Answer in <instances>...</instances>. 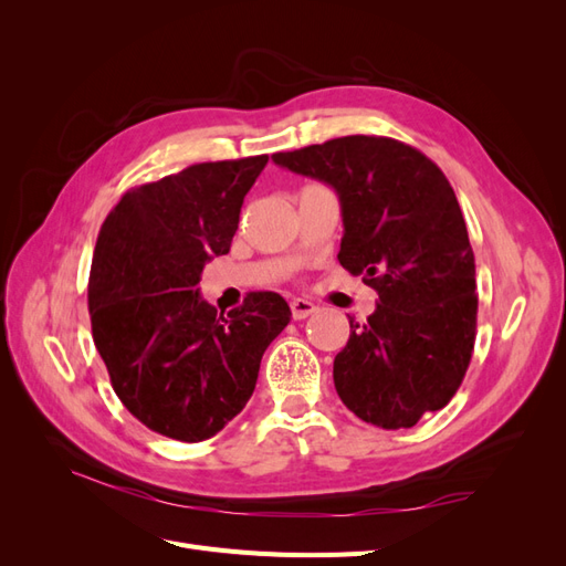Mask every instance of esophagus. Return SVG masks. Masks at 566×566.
I'll use <instances>...</instances> for the list:
<instances>
[{"instance_id": "34e87169", "label": "esophagus", "mask_w": 566, "mask_h": 566, "mask_svg": "<svg viewBox=\"0 0 566 566\" xmlns=\"http://www.w3.org/2000/svg\"><path fill=\"white\" fill-rule=\"evenodd\" d=\"M290 310H293V318L295 321H302V318H306V316H312L314 312H316V304L314 302H310V300H293L290 302Z\"/></svg>"}]
</instances>
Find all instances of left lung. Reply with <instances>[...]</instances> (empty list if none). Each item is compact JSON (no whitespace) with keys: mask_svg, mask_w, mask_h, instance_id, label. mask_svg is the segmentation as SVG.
Wrapping results in <instances>:
<instances>
[{"mask_svg":"<svg viewBox=\"0 0 566 566\" xmlns=\"http://www.w3.org/2000/svg\"><path fill=\"white\" fill-rule=\"evenodd\" d=\"M273 163L335 188L337 260L378 293L335 356L342 403L382 430L413 427L453 399L476 335L474 252L449 179L418 148L366 134L273 153Z\"/></svg>","mask_w":566,"mask_h":566,"instance_id":"8db88e82","label":"left lung"}]
</instances>
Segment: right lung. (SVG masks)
Here are the masks:
<instances>
[{"label": "right lung", "instance_id": "right-lung-1", "mask_svg": "<svg viewBox=\"0 0 566 566\" xmlns=\"http://www.w3.org/2000/svg\"><path fill=\"white\" fill-rule=\"evenodd\" d=\"M269 156L198 163L129 188L106 217L90 273L94 345L117 399L148 430L214 437L252 397L266 347L290 323L279 293H248L227 316L200 273L227 254Z\"/></svg>", "mask_w": 566, "mask_h": 566}]
</instances>
